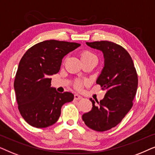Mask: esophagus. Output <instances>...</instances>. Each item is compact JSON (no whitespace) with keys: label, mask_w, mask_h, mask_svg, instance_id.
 Listing matches in <instances>:
<instances>
[{"label":"esophagus","mask_w":155,"mask_h":155,"mask_svg":"<svg viewBox=\"0 0 155 155\" xmlns=\"http://www.w3.org/2000/svg\"><path fill=\"white\" fill-rule=\"evenodd\" d=\"M82 98V96H80V95L76 94H74V99H76V100H79V99Z\"/></svg>","instance_id":"obj_1"}]
</instances>
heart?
Wrapping results in <instances>:
<instances>
[{
    "label": "heart",
    "instance_id": "obj_1",
    "mask_svg": "<svg viewBox=\"0 0 155 155\" xmlns=\"http://www.w3.org/2000/svg\"><path fill=\"white\" fill-rule=\"evenodd\" d=\"M86 58H96L95 55L94 54H92L90 51H84L81 54V59H86ZM82 85V82L78 81L77 83L76 84V87L77 88H80Z\"/></svg>",
    "mask_w": 155,
    "mask_h": 155
}]
</instances>
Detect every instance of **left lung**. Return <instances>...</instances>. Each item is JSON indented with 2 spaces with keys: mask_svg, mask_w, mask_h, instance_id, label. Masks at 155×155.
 Here are the masks:
<instances>
[{
  "mask_svg": "<svg viewBox=\"0 0 155 155\" xmlns=\"http://www.w3.org/2000/svg\"><path fill=\"white\" fill-rule=\"evenodd\" d=\"M88 47L102 51L104 66L96 83L106 91L99 106L93 100V108L82 115L91 129L98 132L108 130L122 121L133 106L137 89V75L130 55L123 47L109 41L86 42Z\"/></svg>",
  "mask_w": 155,
  "mask_h": 155,
  "instance_id": "left-lung-1",
  "label": "left lung"
}]
</instances>
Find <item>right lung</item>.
Returning a JSON list of instances; mask_svg holds the SVG:
<instances>
[{
  "mask_svg": "<svg viewBox=\"0 0 155 155\" xmlns=\"http://www.w3.org/2000/svg\"><path fill=\"white\" fill-rule=\"evenodd\" d=\"M79 43L46 40L30 47L18 65L14 89L18 109L31 126L38 128L54 124L61 108L71 102V92L59 93L51 86V76L60 70L62 59L77 47Z\"/></svg>",
  "mask_w": 155,
  "mask_h": 155,
  "instance_id": "obj_1",
  "label": "right lung"
}]
</instances>
